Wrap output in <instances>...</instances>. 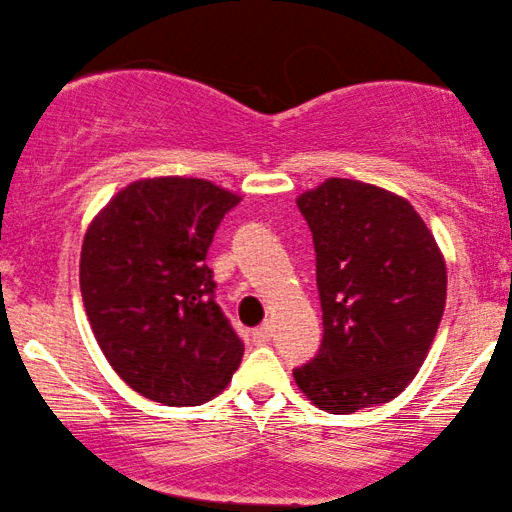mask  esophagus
Returning a JSON list of instances; mask_svg holds the SVG:
<instances>
[{"mask_svg":"<svg viewBox=\"0 0 512 512\" xmlns=\"http://www.w3.org/2000/svg\"><path fill=\"white\" fill-rule=\"evenodd\" d=\"M251 338H254L256 345H266V342L273 338V326H270V323H263V326H258L254 333H251Z\"/></svg>","mask_w":512,"mask_h":512,"instance_id":"1","label":"esophagus"}]
</instances>
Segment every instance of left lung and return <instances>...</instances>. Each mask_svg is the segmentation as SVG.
<instances>
[{"label": "left lung", "instance_id": "1", "mask_svg": "<svg viewBox=\"0 0 512 512\" xmlns=\"http://www.w3.org/2000/svg\"><path fill=\"white\" fill-rule=\"evenodd\" d=\"M314 234L321 350L294 369L316 407L390 402L424 364L446 309V258L407 198L330 177L297 196Z\"/></svg>", "mask_w": 512, "mask_h": 512}]
</instances>
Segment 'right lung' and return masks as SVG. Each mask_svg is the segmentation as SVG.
Listing matches in <instances>:
<instances>
[{
	"mask_svg": "<svg viewBox=\"0 0 512 512\" xmlns=\"http://www.w3.org/2000/svg\"><path fill=\"white\" fill-rule=\"evenodd\" d=\"M242 196L196 177L136 179L90 220L83 306L102 354L143 398L201 405L227 388L244 342L215 304L208 246Z\"/></svg>",
	"mask_w": 512,
	"mask_h": 512,
	"instance_id": "add662e5",
	"label": "right lung"
}]
</instances>
